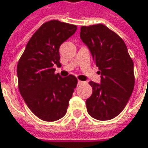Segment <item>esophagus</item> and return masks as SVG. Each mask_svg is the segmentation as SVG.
Here are the masks:
<instances>
[{
  "mask_svg": "<svg viewBox=\"0 0 148 148\" xmlns=\"http://www.w3.org/2000/svg\"><path fill=\"white\" fill-rule=\"evenodd\" d=\"M78 82V84H81V83H82L83 82H82V81H79V80H78V82Z\"/></svg>",
  "mask_w": 148,
  "mask_h": 148,
  "instance_id": "34e87169",
  "label": "esophagus"
}]
</instances>
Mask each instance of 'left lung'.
Segmentation results:
<instances>
[{
    "label": "left lung",
    "mask_w": 148,
    "mask_h": 148,
    "mask_svg": "<svg viewBox=\"0 0 148 148\" xmlns=\"http://www.w3.org/2000/svg\"><path fill=\"white\" fill-rule=\"evenodd\" d=\"M80 38L101 74L100 83L89 82L92 93L86 100L88 112L96 120H111L124 110L133 92V61L123 39L103 24L82 26Z\"/></svg>",
    "instance_id": "1"
}]
</instances>
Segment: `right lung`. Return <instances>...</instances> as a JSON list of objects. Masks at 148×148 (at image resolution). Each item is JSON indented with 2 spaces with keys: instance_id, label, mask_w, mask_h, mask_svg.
I'll return each mask as SVG.
<instances>
[{
  "instance_id": "right-lung-1",
  "label": "right lung",
  "mask_w": 148,
  "mask_h": 148,
  "mask_svg": "<svg viewBox=\"0 0 148 148\" xmlns=\"http://www.w3.org/2000/svg\"><path fill=\"white\" fill-rule=\"evenodd\" d=\"M76 25L52 20L44 23L27 44L17 64L20 93L27 107L39 119L55 121L62 118L77 79L55 74L60 66V46L75 34Z\"/></svg>"
}]
</instances>
